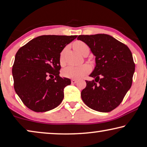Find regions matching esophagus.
<instances>
[{
	"label": "esophagus",
	"mask_w": 147,
	"mask_h": 147,
	"mask_svg": "<svg viewBox=\"0 0 147 147\" xmlns=\"http://www.w3.org/2000/svg\"><path fill=\"white\" fill-rule=\"evenodd\" d=\"M77 80H76V79H71V84H75V83H77Z\"/></svg>",
	"instance_id": "34e87169"
}]
</instances>
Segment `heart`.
<instances>
[{
  "label": "heart",
  "mask_w": 147,
  "mask_h": 147,
  "mask_svg": "<svg viewBox=\"0 0 147 147\" xmlns=\"http://www.w3.org/2000/svg\"><path fill=\"white\" fill-rule=\"evenodd\" d=\"M74 48L81 55L86 52L89 51V48L86 43L83 41L77 40L73 44ZM66 48L63 49L59 55V64L61 66H64L65 64L64 62V53H65ZM90 71V66L88 64H84L81 66H69L66 68H64L62 71V76L66 78L71 79H79L81 78L83 76L86 75Z\"/></svg>",
  "instance_id": "b5f03b06"
}]
</instances>
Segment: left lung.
<instances>
[{"label": "left lung", "mask_w": 147, "mask_h": 147, "mask_svg": "<svg viewBox=\"0 0 147 147\" xmlns=\"http://www.w3.org/2000/svg\"><path fill=\"white\" fill-rule=\"evenodd\" d=\"M96 56V66L86 81L81 98L89 108L109 112L117 107L130 88L135 71L132 54L127 45L107 34L79 35Z\"/></svg>", "instance_id": "1"}]
</instances>
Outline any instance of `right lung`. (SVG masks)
Wrapping results in <instances>:
<instances>
[{"label": "right lung", "mask_w": 147, "mask_h": 147, "mask_svg": "<svg viewBox=\"0 0 147 147\" xmlns=\"http://www.w3.org/2000/svg\"><path fill=\"white\" fill-rule=\"evenodd\" d=\"M78 35H41L17 51L13 65L14 89L23 103L36 112L61 103L70 79L59 76V55Z\"/></svg>", "instance_id": "right-lung-1"}]
</instances>
